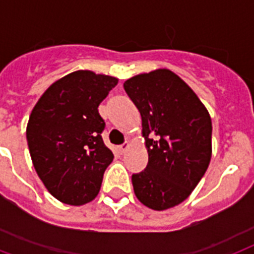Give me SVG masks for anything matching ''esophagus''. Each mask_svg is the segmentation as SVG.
Wrapping results in <instances>:
<instances>
[{
	"label": "esophagus",
	"mask_w": 254,
	"mask_h": 254,
	"mask_svg": "<svg viewBox=\"0 0 254 254\" xmlns=\"http://www.w3.org/2000/svg\"><path fill=\"white\" fill-rule=\"evenodd\" d=\"M129 146H130V145H129V142H125V143H123V145H120V146H119L120 154H124V153H125L127 149H129Z\"/></svg>",
	"instance_id": "1"
}]
</instances>
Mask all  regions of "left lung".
I'll use <instances>...</instances> for the list:
<instances>
[{
    "label": "left lung",
    "mask_w": 254,
    "mask_h": 254,
    "mask_svg": "<svg viewBox=\"0 0 254 254\" xmlns=\"http://www.w3.org/2000/svg\"><path fill=\"white\" fill-rule=\"evenodd\" d=\"M142 119L146 169L131 175L137 199L155 211L181 204L200 182L212 155V123L196 93L167 68L124 83Z\"/></svg>",
    "instance_id": "left-lung-1"
}]
</instances>
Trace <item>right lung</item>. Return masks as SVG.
<instances>
[{
	"label": "right lung",
	"instance_id": "add662e5",
	"mask_svg": "<svg viewBox=\"0 0 254 254\" xmlns=\"http://www.w3.org/2000/svg\"><path fill=\"white\" fill-rule=\"evenodd\" d=\"M119 79L88 69L50 85L31 111L26 138L34 169L54 197L83 205L97 196L113 153L104 145L99 105Z\"/></svg>",
	"mask_w": 254,
	"mask_h": 254
}]
</instances>
